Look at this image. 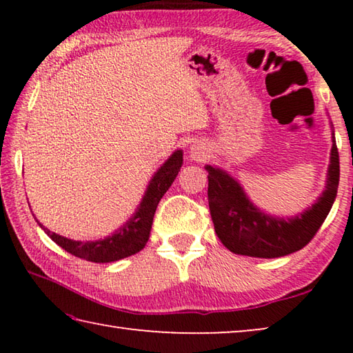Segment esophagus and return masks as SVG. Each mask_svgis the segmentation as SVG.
<instances>
[{
    "label": "esophagus",
    "instance_id": "1",
    "mask_svg": "<svg viewBox=\"0 0 353 353\" xmlns=\"http://www.w3.org/2000/svg\"><path fill=\"white\" fill-rule=\"evenodd\" d=\"M190 154L193 160H202L205 157V148L201 145H193L190 148Z\"/></svg>",
    "mask_w": 353,
    "mask_h": 353
}]
</instances>
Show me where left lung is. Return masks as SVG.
I'll list each match as a JSON object with an SVG mask.
<instances>
[{
  "label": "left lung",
  "instance_id": "obj_1",
  "mask_svg": "<svg viewBox=\"0 0 353 353\" xmlns=\"http://www.w3.org/2000/svg\"><path fill=\"white\" fill-rule=\"evenodd\" d=\"M208 207L218 238L234 254L276 259L305 248L318 234L336 198L339 154L333 135L327 190L319 201L296 218L268 216L246 198L240 183L224 171L207 165Z\"/></svg>",
  "mask_w": 353,
  "mask_h": 353
}]
</instances>
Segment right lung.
I'll return each instance as SVG.
<instances>
[{"label": "right lung", "mask_w": 353, "mask_h": 353, "mask_svg": "<svg viewBox=\"0 0 353 353\" xmlns=\"http://www.w3.org/2000/svg\"><path fill=\"white\" fill-rule=\"evenodd\" d=\"M182 160V151H176L166 160L162 168L155 172L152 181L149 182L145 198H143L140 207L137 208L134 216L121 229H118L115 234L104 238V240L85 243L73 241L48 230L39 221L37 223L50 235L52 241L77 259L93 263H110L126 259V256L140 252L146 246L149 235H151L155 210H157L160 199L163 198V194L168 191L179 171H181Z\"/></svg>", "instance_id": "add662e5"}]
</instances>
